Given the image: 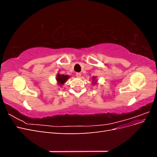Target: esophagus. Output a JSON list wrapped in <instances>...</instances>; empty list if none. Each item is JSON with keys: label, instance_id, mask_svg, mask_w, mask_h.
Listing matches in <instances>:
<instances>
[{"label": "esophagus", "instance_id": "1", "mask_svg": "<svg viewBox=\"0 0 157 157\" xmlns=\"http://www.w3.org/2000/svg\"><path fill=\"white\" fill-rule=\"evenodd\" d=\"M76 76H77L78 78H79V77H80V76H81V73H76Z\"/></svg>", "mask_w": 157, "mask_h": 157}]
</instances>
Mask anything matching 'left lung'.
Segmentation results:
<instances>
[{"label": "left lung", "mask_w": 157, "mask_h": 157, "mask_svg": "<svg viewBox=\"0 0 157 157\" xmlns=\"http://www.w3.org/2000/svg\"><path fill=\"white\" fill-rule=\"evenodd\" d=\"M93 85H96L98 84V80L96 79V77H92V82Z\"/></svg>", "instance_id": "8db88e82"}]
</instances>
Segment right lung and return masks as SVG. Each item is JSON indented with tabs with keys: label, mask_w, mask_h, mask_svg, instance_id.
Instances as JSON below:
<instances>
[{
	"label": "right lung",
	"mask_w": 157,
	"mask_h": 157,
	"mask_svg": "<svg viewBox=\"0 0 157 157\" xmlns=\"http://www.w3.org/2000/svg\"><path fill=\"white\" fill-rule=\"evenodd\" d=\"M70 78V77L67 75H60V74H57L56 75V81H57V84H58L59 86H61L62 85H63L67 80Z\"/></svg>",
	"instance_id": "obj_1"
}]
</instances>
